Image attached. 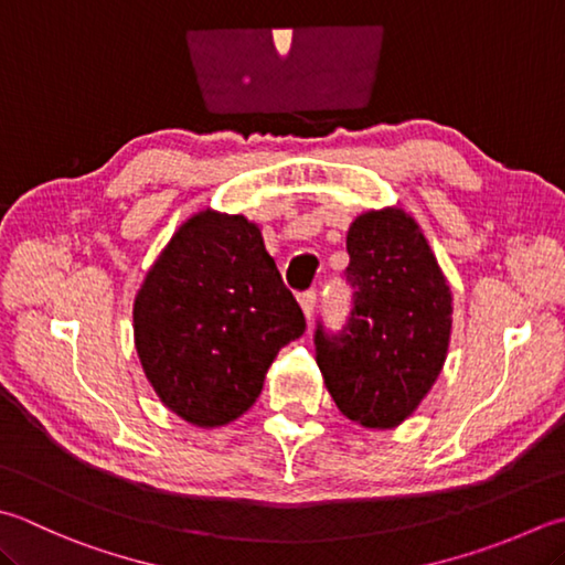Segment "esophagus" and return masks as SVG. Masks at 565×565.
<instances>
[{
	"instance_id": "obj_1",
	"label": "esophagus",
	"mask_w": 565,
	"mask_h": 565,
	"mask_svg": "<svg viewBox=\"0 0 565 565\" xmlns=\"http://www.w3.org/2000/svg\"><path fill=\"white\" fill-rule=\"evenodd\" d=\"M315 302H317V292L315 290H307L300 295V307L307 317V322H312V315H315Z\"/></svg>"
}]
</instances>
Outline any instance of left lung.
I'll return each mask as SVG.
<instances>
[{"label": "left lung", "instance_id": "obj_1", "mask_svg": "<svg viewBox=\"0 0 565 565\" xmlns=\"http://www.w3.org/2000/svg\"><path fill=\"white\" fill-rule=\"evenodd\" d=\"M354 310L339 334L317 327V366L337 408L388 430L413 415L448 359L452 292L413 216L386 206L351 221Z\"/></svg>", "mask_w": 565, "mask_h": 565}]
</instances>
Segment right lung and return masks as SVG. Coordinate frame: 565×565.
Masks as SVG:
<instances>
[{
    "instance_id": "right-lung-1",
    "label": "right lung",
    "mask_w": 565,
    "mask_h": 565,
    "mask_svg": "<svg viewBox=\"0 0 565 565\" xmlns=\"http://www.w3.org/2000/svg\"><path fill=\"white\" fill-rule=\"evenodd\" d=\"M135 349L157 398L196 428L241 418L305 317L258 223L204 209L177 228L132 305Z\"/></svg>"
}]
</instances>
